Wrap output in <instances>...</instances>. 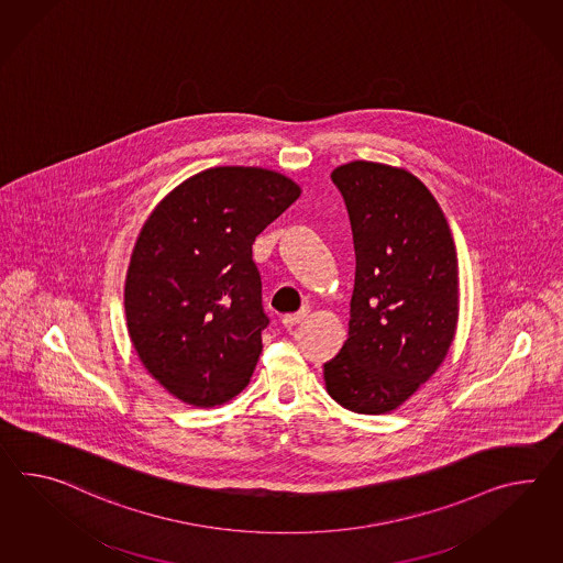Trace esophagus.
Returning <instances> with one entry per match:
<instances>
[{"label":"esophagus","instance_id":"obj_1","mask_svg":"<svg viewBox=\"0 0 563 563\" xmlns=\"http://www.w3.org/2000/svg\"><path fill=\"white\" fill-rule=\"evenodd\" d=\"M307 316H309V309H301L299 313H290V316L283 317V323H285L287 328H295V325H299Z\"/></svg>","mask_w":563,"mask_h":563}]
</instances>
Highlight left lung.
<instances>
[{
	"label": "left lung",
	"mask_w": 563,
	"mask_h": 563,
	"mask_svg": "<svg viewBox=\"0 0 563 563\" xmlns=\"http://www.w3.org/2000/svg\"><path fill=\"white\" fill-rule=\"evenodd\" d=\"M331 179L356 247L350 331L323 364L330 397L347 411H395L450 352L460 319L452 230L435 197L398 166L352 161Z\"/></svg>",
	"instance_id": "left-lung-1"
}]
</instances>
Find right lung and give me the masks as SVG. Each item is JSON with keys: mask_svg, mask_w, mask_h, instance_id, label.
I'll list each match as a JSON object with an SVG mask.
<instances>
[{"mask_svg": "<svg viewBox=\"0 0 563 563\" xmlns=\"http://www.w3.org/2000/svg\"><path fill=\"white\" fill-rule=\"evenodd\" d=\"M299 195L271 168L213 166L166 192L144 221L125 273V325L173 397L211 409L246 388L268 325L252 244Z\"/></svg>", "mask_w": 563, "mask_h": 563, "instance_id": "add662e5", "label": "right lung"}]
</instances>
